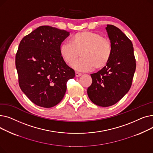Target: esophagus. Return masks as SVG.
<instances>
[{"label":"esophagus","mask_w":153,"mask_h":153,"mask_svg":"<svg viewBox=\"0 0 153 153\" xmlns=\"http://www.w3.org/2000/svg\"><path fill=\"white\" fill-rule=\"evenodd\" d=\"M81 76V73H80V72H76V77H79Z\"/></svg>","instance_id":"34e87169"}]
</instances>
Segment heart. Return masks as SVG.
I'll return each mask as SVG.
<instances>
[{"label":"heart","instance_id":"obj_1","mask_svg":"<svg viewBox=\"0 0 153 153\" xmlns=\"http://www.w3.org/2000/svg\"><path fill=\"white\" fill-rule=\"evenodd\" d=\"M62 58L69 66L73 64L81 55L82 58L74 64V69L81 71L100 70L110 61L113 45L110 39L96 32L82 31L74 34L70 42L63 43L59 49Z\"/></svg>","mask_w":153,"mask_h":153}]
</instances>
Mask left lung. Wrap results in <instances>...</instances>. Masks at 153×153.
<instances>
[{
  "mask_svg": "<svg viewBox=\"0 0 153 153\" xmlns=\"http://www.w3.org/2000/svg\"><path fill=\"white\" fill-rule=\"evenodd\" d=\"M105 28L113 53L105 68L91 74L92 83L87 89L90 100L103 107L114 105L129 91L136 69L131 40L114 25H107Z\"/></svg>",
  "mask_w": 153,
  "mask_h": 153,
  "instance_id": "obj_1",
  "label": "left lung"
}]
</instances>
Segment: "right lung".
Masks as SVG:
<instances>
[{"label":"right lung","instance_id":"add662e5","mask_svg":"<svg viewBox=\"0 0 153 153\" xmlns=\"http://www.w3.org/2000/svg\"><path fill=\"white\" fill-rule=\"evenodd\" d=\"M69 32L41 26L21 40L15 56L19 84L22 92L42 107L51 108L63 99L68 80L75 72L60 54L61 43Z\"/></svg>","mask_w":153,"mask_h":153}]
</instances>
